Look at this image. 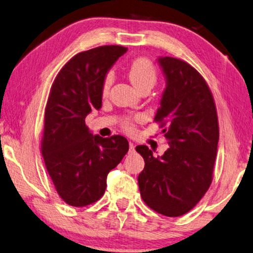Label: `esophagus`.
<instances>
[{
    "label": "esophagus",
    "instance_id": "esophagus-1",
    "mask_svg": "<svg viewBox=\"0 0 253 253\" xmlns=\"http://www.w3.org/2000/svg\"><path fill=\"white\" fill-rule=\"evenodd\" d=\"M134 151H135V145H134V143L129 142V152L131 153V152H134Z\"/></svg>",
    "mask_w": 253,
    "mask_h": 253
}]
</instances>
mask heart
Here are the masks:
<instances>
[{"instance_id": "b5f03b06", "label": "heart", "mask_w": 253, "mask_h": 253, "mask_svg": "<svg viewBox=\"0 0 253 253\" xmlns=\"http://www.w3.org/2000/svg\"><path fill=\"white\" fill-rule=\"evenodd\" d=\"M128 76H129L130 82L138 91L142 89H151L155 85L158 81V71L156 67L150 58L139 56L134 58L128 66ZM112 81V76L110 73L106 74L102 81V93L107 94L109 92ZM143 120L142 115H135L133 117H127L124 119L123 128L127 131H133L135 128V124Z\"/></svg>"}]
</instances>
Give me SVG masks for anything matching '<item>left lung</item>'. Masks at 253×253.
<instances>
[{"label":"left lung","instance_id":"1","mask_svg":"<svg viewBox=\"0 0 253 253\" xmlns=\"http://www.w3.org/2000/svg\"><path fill=\"white\" fill-rule=\"evenodd\" d=\"M159 62L168 84L154 122L164 128L169 148L155 158L146 145L136 146L145 161L138 187L148 207L178 217L197 205L213 181L218 118L210 86L195 67L174 57Z\"/></svg>","mask_w":253,"mask_h":253}]
</instances>
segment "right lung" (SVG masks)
Wrapping results in <instances>:
<instances>
[{
	"label": "right lung",
	"mask_w": 253,
	"mask_h": 253,
	"mask_svg": "<svg viewBox=\"0 0 253 253\" xmlns=\"http://www.w3.org/2000/svg\"><path fill=\"white\" fill-rule=\"evenodd\" d=\"M127 51L99 46L73 56L56 75L45 108L42 154L55 189L67 205L84 207L102 197L107 175L128 152L122 135L93 136L85 117L102 103V81Z\"/></svg>",
	"instance_id": "1"
}]
</instances>
